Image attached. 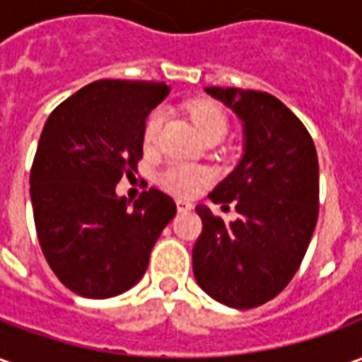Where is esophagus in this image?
I'll return each instance as SVG.
<instances>
[{
	"instance_id": "34e87169",
	"label": "esophagus",
	"mask_w": 362,
	"mask_h": 362,
	"mask_svg": "<svg viewBox=\"0 0 362 362\" xmlns=\"http://www.w3.org/2000/svg\"><path fill=\"white\" fill-rule=\"evenodd\" d=\"M176 207H178V211L180 213H188L194 209V205L189 204V202H184V199H178V202H176Z\"/></svg>"
}]
</instances>
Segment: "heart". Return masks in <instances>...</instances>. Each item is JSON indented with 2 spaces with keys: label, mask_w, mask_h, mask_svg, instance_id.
Segmentation results:
<instances>
[{
  "label": "heart",
  "mask_w": 362,
  "mask_h": 362,
  "mask_svg": "<svg viewBox=\"0 0 362 362\" xmlns=\"http://www.w3.org/2000/svg\"><path fill=\"white\" fill-rule=\"evenodd\" d=\"M189 116L194 124L199 129V134L205 139L209 137H225L228 132V116L227 112L221 108L219 104L213 100H194L189 104ZM165 114L163 110L151 112V116L145 122L143 127V143L145 147L151 149L158 143L160 129H163ZM209 180V173L202 166L186 165V163H170L158 173V184L173 194L178 196H192L197 189Z\"/></svg>",
  "instance_id": "obj_1"
}]
</instances>
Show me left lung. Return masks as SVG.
I'll return each mask as SVG.
<instances>
[{"instance_id": "obj_1", "label": "left lung", "mask_w": 362, "mask_h": 362, "mask_svg": "<svg viewBox=\"0 0 362 362\" xmlns=\"http://www.w3.org/2000/svg\"><path fill=\"white\" fill-rule=\"evenodd\" d=\"M243 122V157L209 197L235 202L238 219L197 205L204 230L192 259L199 287L230 308L272 300L293 279L318 221V155L303 122L279 98L207 87Z\"/></svg>"}]
</instances>
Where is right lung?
Wrapping results in <instances>:
<instances>
[{
    "mask_svg": "<svg viewBox=\"0 0 362 362\" xmlns=\"http://www.w3.org/2000/svg\"><path fill=\"white\" fill-rule=\"evenodd\" d=\"M168 87L103 79L77 90L44 124L30 170L38 243L52 272L69 291L110 298L145 275L176 204L157 188L127 202L116 194L137 173L143 127Z\"/></svg>",
    "mask_w": 362,
    "mask_h": 362,
    "instance_id": "1",
    "label": "right lung"
}]
</instances>
